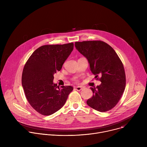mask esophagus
Here are the masks:
<instances>
[{"instance_id": "esophagus-1", "label": "esophagus", "mask_w": 147, "mask_h": 147, "mask_svg": "<svg viewBox=\"0 0 147 147\" xmlns=\"http://www.w3.org/2000/svg\"><path fill=\"white\" fill-rule=\"evenodd\" d=\"M75 89H76L77 91H81V90L82 89V87L78 86V87H75Z\"/></svg>"}]
</instances>
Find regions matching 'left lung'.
Masks as SVG:
<instances>
[{
    "label": "left lung",
    "mask_w": 147,
    "mask_h": 147,
    "mask_svg": "<svg viewBox=\"0 0 147 147\" xmlns=\"http://www.w3.org/2000/svg\"><path fill=\"white\" fill-rule=\"evenodd\" d=\"M78 52L88 60L91 72L101 84L92 88V96L87 103L92 109L105 112L113 108L121 98L125 87L123 65L115 50L101 40L76 42Z\"/></svg>",
    "instance_id": "obj_1"
}]
</instances>
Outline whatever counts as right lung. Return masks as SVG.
<instances>
[{"label": "right lung", "instance_id": "1", "mask_svg": "<svg viewBox=\"0 0 147 147\" xmlns=\"http://www.w3.org/2000/svg\"><path fill=\"white\" fill-rule=\"evenodd\" d=\"M74 47L73 42L46 45L36 49L27 61L22 74V86L30 105L39 113L49 116L66 103L71 86L59 88L53 82Z\"/></svg>", "mask_w": 147, "mask_h": 147}]
</instances>
